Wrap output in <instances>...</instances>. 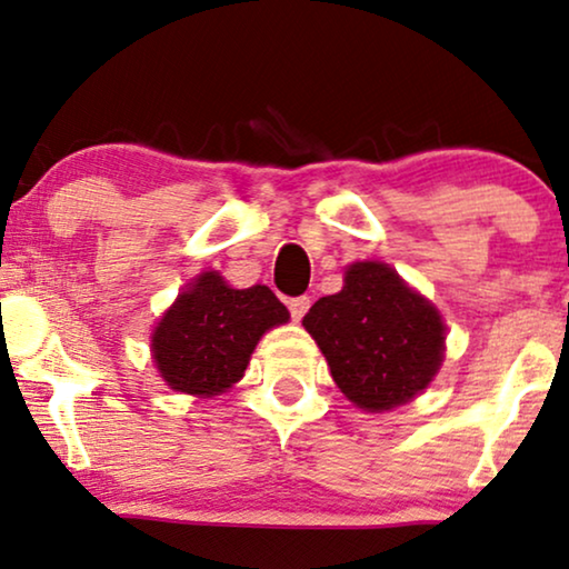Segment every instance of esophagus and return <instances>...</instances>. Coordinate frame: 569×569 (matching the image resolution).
Here are the masks:
<instances>
[{
  "mask_svg": "<svg viewBox=\"0 0 569 569\" xmlns=\"http://www.w3.org/2000/svg\"><path fill=\"white\" fill-rule=\"evenodd\" d=\"M311 307V299L309 296H293V299H288V311H291V317L299 322V319L307 315Z\"/></svg>",
  "mask_w": 569,
  "mask_h": 569,
  "instance_id": "1",
  "label": "esophagus"
}]
</instances>
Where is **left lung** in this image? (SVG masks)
I'll return each instance as SVG.
<instances>
[{
	"label": "left lung",
	"instance_id": "left-lung-1",
	"mask_svg": "<svg viewBox=\"0 0 569 569\" xmlns=\"http://www.w3.org/2000/svg\"><path fill=\"white\" fill-rule=\"evenodd\" d=\"M303 327L342 395L368 412L410 402L443 363L441 315L387 262L348 266L342 291L322 296Z\"/></svg>",
	"mask_w": 569,
	"mask_h": 569
}]
</instances>
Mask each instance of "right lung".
<instances>
[{
    "instance_id": "1",
    "label": "right lung",
    "mask_w": 569,
    "mask_h": 569,
    "mask_svg": "<svg viewBox=\"0 0 569 569\" xmlns=\"http://www.w3.org/2000/svg\"><path fill=\"white\" fill-rule=\"evenodd\" d=\"M286 322L288 309L268 286L231 288L206 270L159 319L151 353L167 387L213 397L242 379L258 340Z\"/></svg>"
}]
</instances>
